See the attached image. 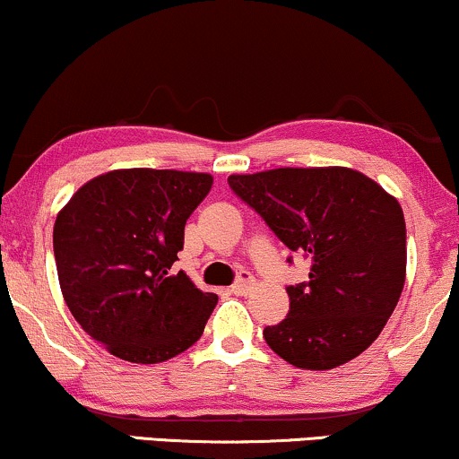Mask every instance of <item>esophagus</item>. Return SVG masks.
Here are the masks:
<instances>
[{
  "mask_svg": "<svg viewBox=\"0 0 459 459\" xmlns=\"http://www.w3.org/2000/svg\"><path fill=\"white\" fill-rule=\"evenodd\" d=\"M253 283H255V279H253L249 273H240V277L236 279L234 285H231V294L247 296L249 294V290L253 288Z\"/></svg>",
  "mask_w": 459,
  "mask_h": 459,
  "instance_id": "esophagus-1",
  "label": "esophagus"
}]
</instances>
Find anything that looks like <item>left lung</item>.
<instances>
[{"mask_svg": "<svg viewBox=\"0 0 459 459\" xmlns=\"http://www.w3.org/2000/svg\"><path fill=\"white\" fill-rule=\"evenodd\" d=\"M228 182L290 251L311 262L309 281L285 288V320L264 328L273 352L316 371L365 352L406 281L400 202L348 167H279Z\"/></svg>", "mask_w": 459, "mask_h": 459, "instance_id": "obj_1", "label": "left lung"}]
</instances>
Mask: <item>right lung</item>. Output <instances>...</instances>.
Instances as JSON below:
<instances>
[{
    "label": "right lung",
    "mask_w": 459,
    "mask_h": 459,
    "mask_svg": "<svg viewBox=\"0 0 459 459\" xmlns=\"http://www.w3.org/2000/svg\"><path fill=\"white\" fill-rule=\"evenodd\" d=\"M212 176L116 169L91 178L53 228L59 288L70 314L113 357L163 363L202 337L219 296L174 271L186 219Z\"/></svg>",
    "instance_id": "obj_1"
}]
</instances>
